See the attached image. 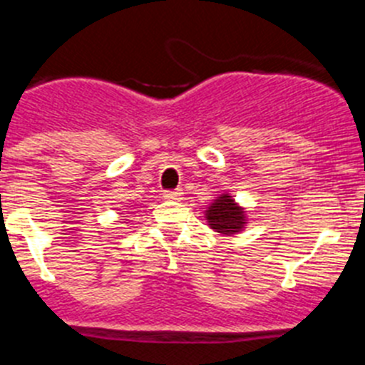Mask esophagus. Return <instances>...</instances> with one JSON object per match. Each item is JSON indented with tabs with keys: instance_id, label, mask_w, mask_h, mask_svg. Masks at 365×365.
<instances>
[{
	"instance_id": "34e87169",
	"label": "esophagus",
	"mask_w": 365,
	"mask_h": 365,
	"mask_svg": "<svg viewBox=\"0 0 365 365\" xmlns=\"http://www.w3.org/2000/svg\"><path fill=\"white\" fill-rule=\"evenodd\" d=\"M164 199H168V201H180V199H182V192H180V190L164 192Z\"/></svg>"
}]
</instances>
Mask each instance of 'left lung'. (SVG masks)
Masks as SVG:
<instances>
[{"label": "left lung", "instance_id": "8db88e82", "mask_svg": "<svg viewBox=\"0 0 365 365\" xmlns=\"http://www.w3.org/2000/svg\"><path fill=\"white\" fill-rule=\"evenodd\" d=\"M205 217L210 225L212 230L219 232L222 235L240 234L247 227V214L245 208L234 201L230 193H221L214 199L208 210L205 212Z\"/></svg>", "mask_w": 365, "mask_h": 365}]
</instances>
